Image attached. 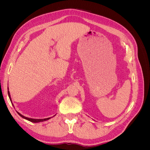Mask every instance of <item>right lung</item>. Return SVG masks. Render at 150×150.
<instances>
[{
  "label": "right lung",
  "mask_w": 150,
  "mask_h": 150,
  "mask_svg": "<svg viewBox=\"0 0 150 150\" xmlns=\"http://www.w3.org/2000/svg\"><path fill=\"white\" fill-rule=\"evenodd\" d=\"M8 97H9V99L11 101V96H10V93H9V91H8ZM18 114L19 115V116H21L22 117H23V118L28 120L29 121H31V122H42V121H46V120H49L51 117H48V118H45V119H33V118H29V117H25L24 116L22 115L21 114H20L19 112H17Z\"/></svg>",
  "instance_id": "add662e5"
}]
</instances>
